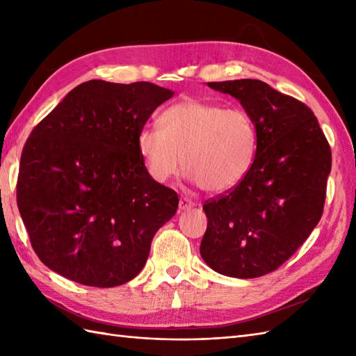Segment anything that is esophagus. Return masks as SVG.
Returning <instances> with one entry per match:
<instances>
[{"mask_svg":"<svg viewBox=\"0 0 356 356\" xmlns=\"http://www.w3.org/2000/svg\"><path fill=\"white\" fill-rule=\"evenodd\" d=\"M193 207H194V203H193L191 199L180 197V200H179V209H180V211H186V209H190V208H193Z\"/></svg>","mask_w":356,"mask_h":356,"instance_id":"obj_1","label":"esophagus"}]
</instances>
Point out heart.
Instances as JSON below:
<instances>
[{"label": "heart", "instance_id": "heart-1", "mask_svg": "<svg viewBox=\"0 0 356 356\" xmlns=\"http://www.w3.org/2000/svg\"><path fill=\"white\" fill-rule=\"evenodd\" d=\"M161 127L145 125L138 149L149 177L168 182L182 170L188 179L213 194L231 191L251 168L257 131L241 108L184 99L166 108Z\"/></svg>", "mask_w": 356, "mask_h": 356}]
</instances>
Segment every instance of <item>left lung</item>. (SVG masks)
<instances>
[{"instance_id":"obj_1","label":"left lung","mask_w":356,"mask_h":356,"mask_svg":"<svg viewBox=\"0 0 356 356\" xmlns=\"http://www.w3.org/2000/svg\"><path fill=\"white\" fill-rule=\"evenodd\" d=\"M231 95L257 131L254 162L231 193L203 205L200 255L226 277L275 270L318 225L332 166L327 139L312 110L259 79L208 82Z\"/></svg>"}]
</instances>
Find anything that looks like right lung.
I'll use <instances>...</instances> for the list:
<instances>
[{"instance_id": "right-lung-1", "label": "right lung", "mask_w": 356, "mask_h": 356, "mask_svg": "<svg viewBox=\"0 0 356 356\" xmlns=\"http://www.w3.org/2000/svg\"><path fill=\"white\" fill-rule=\"evenodd\" d=\"M174 92L151 82H82L30 133L17 202L30 243L56 274L93 287L145 266L179 197L149 177L138 134Z\"/></svg>"}]
</instances>
